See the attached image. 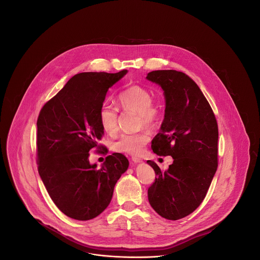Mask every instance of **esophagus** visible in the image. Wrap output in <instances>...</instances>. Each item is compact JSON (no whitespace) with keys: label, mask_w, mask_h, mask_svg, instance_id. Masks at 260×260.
I'll use <instances>...</instances> for the list:
<instances>
[{"label":"esophagus","mask_w":260,"mask_h":260,"mask_svg":"<svg viewBox=\"0 0 260 260\" xmlns=\"http://www.w3.org/2000/svg\"><path fill=\"white\" fill-rule=\"evenodd\" d=\"M133 161H135V162H141L142 161V159H140V158H137V157H133Z\"/></svg>","instance_id":"obj_1"}]
</instances>
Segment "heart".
Here are the masks:
<instances>
[{"label": "heart", "mask_w": 260, "mask_h": 260, "mask_svg": "<svg viewBox=\"0 0 260 260\" xmlns=\"http://www.w3.org/2000/svg\"><path fill=\"white\" fill-rule=\"evenodd\" d=\"M118 105L123 111L136 112L139 116L140 126L155 127L160 122L161 107L153 101L152 93L141 86H132L121 91L117 98ZM118 108L103 104L99 110V121L103 131L114 136L118 132ZM150 139L147 131L136 134H124L113 143V150L118 153L139 155Z\"/></svg>", "instance_id": "obj_1"}]
</instances>
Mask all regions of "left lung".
<instances>
[{
  "mask_svg": "<svg viewBox=\"0 0 260 260\" xmlns=\"http://www.w3.org/2000/svg\"><path fill=\"white\" fill-rule=\"evenodd\" d=\"M165 92L161 132L151 147L159 156H172L168 171L147 161L155 171L148 188L151 207L169 220L192 213L202 204L218 165V125L198 85L185 73L157 70L147 75Z\"/></svg>",
  "mask_w": 260,
  "mask_h": 260,
  "instance_id": "1",
  "label": "left lung"
}]
</instances>
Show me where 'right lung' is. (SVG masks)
<instances>
[{
    "label": "right lung",
    "instance_id": "1",
    "mask_svg": "<svg viewBox=\"0 0 260 260\" xmlns=\"http://www.w3.org/2000/svg\"><path fill=\"white\" fill-rule=\"evenodd\" d=\"M126 72L75 75L39 114L38 172L52 202L73 219L89 220L99 215L127 170L128 160L121 153L107 156L100 168L88 161L93 148L108 153L99 143L104 133L99 110L108 88Z\"/></svg>",
    "mask_w": 260,
    "mask_h": 260
}]
</instances>
